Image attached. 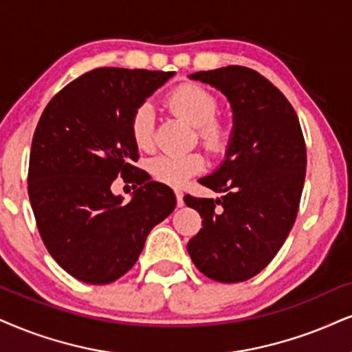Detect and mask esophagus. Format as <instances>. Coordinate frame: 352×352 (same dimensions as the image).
I'll use <instances>...</instances> for the list:
<instances>
[{"label": "esophagus", "mask_w": 352, "mask_h": 352, "mask_svg": "<svg viewBox=\"0 0 352 352\" xmlns=\"http://www.w3.org/2000/svg\"><path fill=\"white\" fill-rule=\"evenodd\" d=\"M176 204H177V207H183L184 206L183 192H181V190H176Z\"/></svg>", "instance_id": "esophagus-1"}]
</instances>
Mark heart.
I'll use <instances>...</instances> for the list:
<instances>
[{
    "instance_id": "obj_1",
    "label": "heart",
    "mask_w": 352,
    "mask_h": 352,
    "mask_svg": "<svg viewBox=\"0 0 352 352\" xmlns=\"http://www.w3.org/2000/svg\"><path fill=\"white\" fill-rule=\"evenodd\" d=\"M168 109L197 127V137L209 153L219 155L227 148L232 130L219 119L220 102L214 93L196 83H184L175 88L164 99ZM130 135L140 150H151L155 145V109L150 102L138 104L130 117ZM206 158L201 151L189 153H160L150 158L151 177L166 186H181L190 176L201 173Z\"/></svg>"
}]
</instances>
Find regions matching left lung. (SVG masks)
Returning a JSON list of instances; mask_svg holds the SVG:
<instances>
[{"mask_svg": "<svg viewBox=\"0 0 352 352\" xmlns=\"http://www.w3.org/2000/svg\"><path fill=\"white\" fill-rule=\"evenodd\" d=\"M189 78L222 91L235 129L222 166L199 179L223 196L184 197L204 219L188 251L204 276L235 284L259 274L294 227L305 181V140L287 98L258 72L230 65Z\"/></svg>", "mask_w": 352, "mask_h": 352, "instance_id": "8db88e82", "label": "left lung"}]
</instances>
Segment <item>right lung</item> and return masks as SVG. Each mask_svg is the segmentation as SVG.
Masks as SVG:
<instances>
[{
  "label": "right lung",
  "instance_id": "obj_1",
  "mask_svg": "<svg viewBox=\"0 0 352 352\" xmlns=\"http://www.w3.org/2000/svg\"><path fill=\"white\" fill-rule=\"evenodd\" d=\"M175 72L96 68L43 109L32 138L28 190L43 245L68 274L111 284L140 256L150 230L175 210V192L137 168L130 117ZM117 175L133 201L114 197Z\"/></svg>",
  "mask_w": 352,
  "mask_h": 352
}]
</instances>
